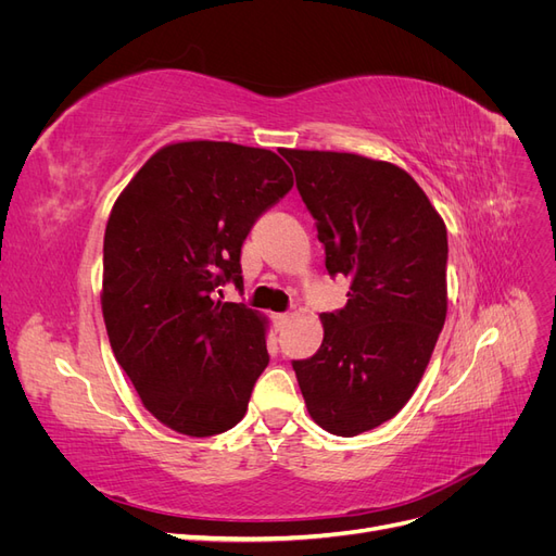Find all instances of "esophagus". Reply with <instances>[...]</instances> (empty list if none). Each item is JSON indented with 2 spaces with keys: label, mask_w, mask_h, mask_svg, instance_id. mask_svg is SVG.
Segmentation results:
<instances>
[{
  "label": "esophagus",
  "mask_w": 556,
  "mask_h": 556,
  "mask_svg": "<svg viewBox=\"0 0 556 556\" xmlns=\"http://www.w3.org/2000/svg\"><path fill=\"white\" fill-rule=\"evenodd\" d=\"M271 319H274V327H276V331H282V329H285V325H288L290 315H288V313H276V315H271Z\"/></svg>",
  "instance_id": "34e87169"
}]
</instances>
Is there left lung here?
Here are the masks:
<instances>
[{"label": "left lung", "instance_id": "8db88e82", "mask_svg": "<svg viewBox=\"0 0 556 556\" xmlns=\"http://www.w3.org/2000/svg\"><path fill=\"white\" fill-rule=\"evenodd\" d=\"M315 217L329 276L348 304L323 313L325 339L292 362L315 422L357 435L392 419L425 376L447 313V231L396 164L331 150H282Z\"/></svg>", "mask_w": 556, "mask_h": 556}]
</instances>
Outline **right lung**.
Masks as SVG:
<instances>
[{
	"mask_svg": "<svg viewBox=\"0 0 556 556\" xmlns=\"http://www.w3.org/2000/svg\"><path fill=\"white\" fill-rule=\"evenodd\" d=\"M266 148H160L115 199L104 233L102 313L113 355L146 410L206 439L237 427L268 364L266 317L217 299L243 288L241 245L292 190Z\"/></svg>",
	"mask_w": 556,
	"mask_h": 556,
	"instance_id": "right-lung-1",
	"label": "right lung"
}]
</instances>
